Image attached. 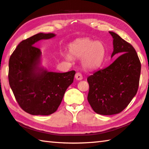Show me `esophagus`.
Wrapping results in <instances>:
<instances>
[{"label":"esophagus","mask_w":149,"mask_h":149,"mask_svg":"<svg viewBox=\"0 0 149 149\" xmlns=\"http://www.w3.org/2000/svg\"><path fill=\"white\" fill-rule=\"evenodd\" d=\"M75 77L77 80H79V81L83 79V75H82L81 73H80V72L76 73V74H75Z\"/></svg>","instance_id":"34e87169"}]
</instances>
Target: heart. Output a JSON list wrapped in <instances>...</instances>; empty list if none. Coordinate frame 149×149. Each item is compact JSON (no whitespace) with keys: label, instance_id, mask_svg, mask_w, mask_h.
Segmentation results:
<instances>
[{"label":"heart","instance_id":"1","mask_svg":"<svg viewBox=\"0 0 149 149\" xmlns=\"http://www.w3.org/2000/svg\"><path fill=\"white\" fill-rule=\"evenodd\" d=\"M70 55L66 58H81V63L86 69H95L102 64L105 55V47L100 41L90 38H82L73 42L68 47Z\"/></svg>","mask_w":149,"mask_h":149}]
</instances>
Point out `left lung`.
<instances>
[{
	"instance_id": "1",
	"label": "left lung",
	"mask_w": 149,
	"mask_h": 149,
	"mask_svg": "<svg viewBox=\"0 0 149 149\" xmlns=\"http://www.w3.org/2000/svg\"><path fill=\"white\" fill-rule=\"evenodd\" d=\"M113 38L111 58L119 55L107 67L88 77V100L95 112L102 115L118 114L136 94L141 63L134 48L118 34L109 31Z\"/></svg>"
}]
</instances>
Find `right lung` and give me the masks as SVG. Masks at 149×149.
I'll return each mask as SVG.
<instances>
[{
  "label": "right lung",
  "mask_w": 149,
  "mask_h": 149,
  "mask_svg": "<svg viewBox=\"0 0 149 149\" xmlns=\"http://www.w3.org/2000/svg\"><path fill=\"white\" fill-rule=\"evenodd\" d=\"M55 36L38 33L22 41L9 58V85L19 106L31 115H49L56 112L74 81V70L57 73L39 66L42 52L34 44Z\"/></svg>",
  "instance_id": "right-lung-1"
}]
</instances>
